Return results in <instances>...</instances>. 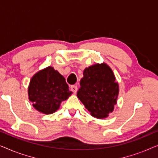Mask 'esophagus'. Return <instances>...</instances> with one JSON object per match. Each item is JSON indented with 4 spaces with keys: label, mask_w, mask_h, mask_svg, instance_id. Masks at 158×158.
I'll return each mask as SVG.
<instances>
[{
    "label": "esophagus",
    "mask_w": 158,
    "mask_h": 158,
    "mask_svg": "<svg viewBox=\"0 0 158 158\" xmlns=\"http://www.w3.org/2000/svg\"><path fill=\"white\" fill-rule=\"evenodd\" d=\"M70 89H71V90H72V91H73V93H76L77 90V85H71V86H70Z\"/></svg>",
    "instance_id": "1"
}]
</instances>
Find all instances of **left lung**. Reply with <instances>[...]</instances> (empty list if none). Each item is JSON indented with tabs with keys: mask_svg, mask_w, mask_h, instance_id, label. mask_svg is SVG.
I'll return each mask as SVG.
<instances>
[{
	"mask_svg": "<svg viewBox=\"0 0 158 158\" xmlns=\"http://www.w3.org/2000/svg\"><path fill=\"white\" fill-rule=\"evenodd\" d=\"M80 85L77 98L93 116L103 118L114 111L118 94V84L109 65L96 64L86 68Z\"/></svg>",
	"mask_w": 158,
	"mask_h": 158,
	"instance_id": "obj_1",
	"label": "left lung"
}]
</instances>
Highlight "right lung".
Wrapping results in <instances>:
<instances>
[{
	"instance_id": "right-lung-1",
	"label": "right lung",
	"mask_w": 158,
	"mask_h": 158,
	"mask_svg": "<svg viewBox=\"0 0 158 158\" xmlns=\"http://www.w3.org/2000/svg\"><path fill=\"white\" fill-rule=\"evenodd\" d=\"M68 88L65 78L49 66L31 77L28 94L29 101L37 111L51 114L57 111L62 101L68 99L72 94Z\"/></svg>"
}]
</instances>
